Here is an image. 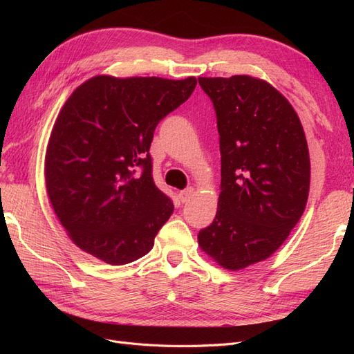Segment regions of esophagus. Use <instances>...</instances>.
Instances as JSON below:
<instances>
[{"label":"esophagus","mask_w":354,"mask_h":354,"mask_svg":"<svg viewBox=\"0 0 354 354\" xmlns=\"http://www.w3.org/2000/svg\"><path fill=\"white\" fill-rule=\"evenodd\" d=\"M194 196V189H186V190H181L180 194H178V199L181 201V202H187V201H190V198Z\"/></svg>","instance_id":"obj_1"}]
</instances>
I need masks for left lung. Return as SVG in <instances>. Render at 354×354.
Segmentation results:
<instances>
[{
    "mask_svg": "<svg viewBox=\"0 0 354 354\" xmlns=\"http://www.w3.org/2000/svg\"><path fill=\"white\" fill-rule=\"evenodd\" d=\"M214 103L221 153L216 218L199 248L223 269L269 259L306 209L310 156L301 121L272 84L251 75L198 78Z\"/></svg>",
    "mask_w": 354,
    "mask_h": 354,
    "instance_id": "8db88e82",
    "label": "left lung"
}]
</instances>
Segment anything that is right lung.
Listing matches in <instances>:
<instances>
[{
	"label": "right lung",
	"mask_w": 354,
	"mask_h": 354,
	"mask_svg": "<svg viewBox=\"0 0 354 354\" xmlns=\"http://www.w3.org/2000/svg\"><path fill=\"white\" fill-rule=\"evenodd\" d=\"M196 82L95 75L62 106L46 151V189L84 252L122 266L153 248L174 205L153 183L149 147L158 122L190 97Z\"/></svg>",
	"instance_id": "1"
}]
</instances>
